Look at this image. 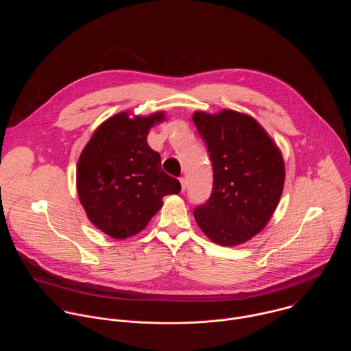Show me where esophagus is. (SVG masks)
<instances>
[{"label":"esophagus","mask_w":351,"mask_h":351,"mask_svg":"<svg viewBox=\"0 0 351 351\" xmlns=\"http://www.w3.org/2000/svg\"><path fill=\"white\" fill-rule=\"evenodd\" d=\"M179 180H180V184H182V191H184L186 187H187V180H186V178H180Z\"/></svg>","instance_id":"34e87169"}]
</instances>
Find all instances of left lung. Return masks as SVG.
<instances>
[{
	"label": "left lung",
	"instance_id": "8db88e82",
	"mask_svg": "<svg viewBox=\"0 0 351 351\" xmlns=\"http://www.w3.org/2000/svg\"><path fill=\"white\" fill-rule=\"evenodd\" d=\"M193 122L207 144L213 193L194 218L214 243L237 245L260 233L278 207L285 183L280 149L252 117L230 110L197 111Z\"/></svg>",
	"mask_w": 351,
	"mask_h": 351
}]
</instances>
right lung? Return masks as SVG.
<instances>
[{"instance_id":"1","label":"right lung","mask_w":351,"mask_h":351,"mask_svg":"<svg viewBox=\"0 0 351 351\" xmlns=\"http://www.w3.org/2000/svg\"><path fill=\"white\" fill-rule=\"evenodd\" d=\"M164 119V112L133 119L119 112L97 128L79 157L80 203L90 222L114 239L141 232L162 207V198L182 189L161 169V156L147 143L148 130Z\"/></svg>"}]
</instances>
